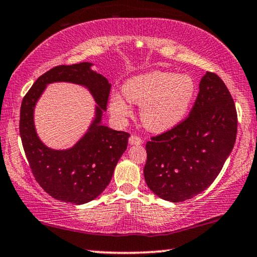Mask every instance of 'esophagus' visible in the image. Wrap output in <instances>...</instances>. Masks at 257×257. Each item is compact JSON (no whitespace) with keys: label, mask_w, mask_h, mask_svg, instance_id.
<instances>
[{"label":"esophagus","mask_w":257,"mask_h":257,"mask_svg":"<svg viewBox=\"0 0 257 257\" xmlns=\"http://www.w3.org/2000/svg\"><path fill=\"white\" fill-rule=\"evenodd\" d=\"M129 144L130 145H141V144H143V141H142V139L139 136L132 135L129 137Z\"/></svg>","instance_id":"34e87169"}]
</instances>
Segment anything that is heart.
<instances>
[{
	"instance_id": "b5f03b06",
	"label": "heart",
	"mask_w": 257,
	"mask_h": 257,
	"mask_svg": "<svg viewBox=\"0 0 257 257\" xmlns=\"http://www.w3.org/2000/svg\"><path fill=\"white\" fill-rule=\"evenodd\" d=\"M130 104L139 105L141 122L152 133H165L188 115L196 95V84L189 75L170 71H149L129 78L122 86ZM110 110L118 117L130 114L123 97L114 94Z\"/></svg>"
}]
</instances>
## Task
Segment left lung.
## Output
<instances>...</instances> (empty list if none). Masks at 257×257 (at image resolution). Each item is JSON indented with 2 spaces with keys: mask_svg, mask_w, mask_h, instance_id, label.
Returning <instances> with one entry per match:
<instances>
[{
  "mask_svg": "<svg viewBox=\"0 0 257 257\" xmlns=\"http://www.w3.org/2000/svg\"><path fill=\"white\" fill-rule=\"evenodd\" d=\"M236 129L231 93L220 77L206 72L189 116L147 143L148 187L158 197L174 203L204 191L231 155Z\"/></svg>",
  "mask_w": 257,
  "mask_h": 257,
  "instance_id": "1",
  "label": "left lung"
}]
</instances>
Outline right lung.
<instances>
[{"instance_id": "1", "label": "right lung", "mask_w": 257, "mask_h": 257, "mask_svg": "<svg viewBox=\"0 0 257 257\" xmlns=\"http://www.w3.org/2000/svg\"><path fill=\"white\" fill-rule=\"evenodd\" d=\"M90 62L59 66L36 80L22 101L19 133L31 171L46 193L56 200L84 204L97 198L112 179L118 159L127 150L129 134L101 123L110 83L93 71ZM66 81L86 87L96 103L95 118L74 147L55 151L45 146L34 127V108L48 83Z\"/></svg>"}]
</instances>
